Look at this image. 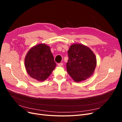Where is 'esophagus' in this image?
I'll return each instance as SVG.
<instances>
[{
	"mask_svg": "<svg viewBox=\"0 0 122 122\" xmlns=\"http://www.w3.org/2000/svg\"><path fill=\"white\" fill-rule=\"evenodd\" d=\"M59 67H61V66L63 65V63H62V62H61V63H58L57 65Z\"/></svg>",
	"mask_w": 122,
	"mask_h": 122,
	"instance_id": "esophagus-1",
	"label": "esophagus"
}]
</instances>
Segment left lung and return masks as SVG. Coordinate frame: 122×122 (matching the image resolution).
<instances>
[{
	"label": "left lung",
	"mask_w": 122,
	"mask_h": 122,
	"mask_svg": "<svg viewBox=\"0 0 122 122\" xmlns=\"http://www.w3.org/2000/svg\"><path fill=\"white\" fill-rule=\"evenodd\" d=\"M68 54L67 70L75 81L84 80L93 74L96 66V58L89 48L81 44H73Z\"/></svg>",
	"instance_id": "left-lung-1"
}]
</instances>
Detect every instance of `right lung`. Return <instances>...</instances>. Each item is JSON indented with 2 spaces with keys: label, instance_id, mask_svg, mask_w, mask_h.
<instances>
[{
  "label": "right lung",
  "instance_id": "right-lung-1",
  "mask_svg": "<svg viewBox=\"0 0 122 122\" xmlns=\"http://www.w3.org/2000/svg\"><path fill=\"white\" fill-rule=\"evenodd\" d=\"M26 70L32 78L39 81L47 79L56 66L50 47L39 44L30 49L25 58Z\"/></svg>",
  "mask_w": 122,
  "mask_h": 122
}]
</instances>
